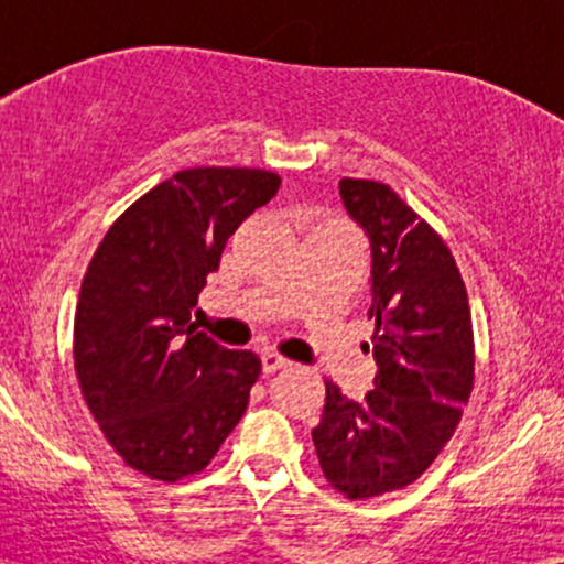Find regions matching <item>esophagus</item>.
<instances>
[{
	"mask_svg": "<svg viewBox=\"0 0 564 564\" xmlns=\"http://www.w3.org/2000/svg\"><path fill=\"white\" fill-rule=\"evenodd\" d=\"M286 366H289V360L283 358V355L273 352V349H264L262 352V371L264 373H275L278 368H286Z\"/></svg>",
	"mask_w": 564,
	"mask_h": 564,
	"instance_id": "34e87169",
	"label": "esophagus"
}]
</instances>
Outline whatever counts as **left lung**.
Returning <instances> with one entry per match:
<instances>
[{"instance_id": "8db88e82", "label": "left lung", "mask_w": 564, "mask_h": 564, "mask_svg": "<svg viewBox=\"0 0 564 564\" xmlns=\"http://www.w3.org/2000/svg\"><path fill=\"white\" fill-rule=\"evenodd\" d=\"M339 196L371 241L377 377L364 403L326 381L313 443L326 480L364 501L419 480L445 448L469 403L475 339L443 238L390 185L345 177Z\"/></svg>"}]
</instances>
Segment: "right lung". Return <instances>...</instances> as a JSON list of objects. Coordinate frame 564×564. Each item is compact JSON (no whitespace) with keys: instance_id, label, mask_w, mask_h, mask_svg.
<instances>
[{"instance_id":"add662e5","label":"right lung","mask_w":564,"mask_h":564,"mask_svg":"<svg viewBox=\"0 0 564 564\" xmlns=\"http://www.w3.org/2000/svg\"><path fill=\"white\" fill-rule=\"evenodd\" d=\"M278 187L264 170H183L134 200L89 262L76 377L113 451L153 480L204 469L249 405L262 360L217 345L191 318L228 238Z\"/></svg>"}]
</instances>
